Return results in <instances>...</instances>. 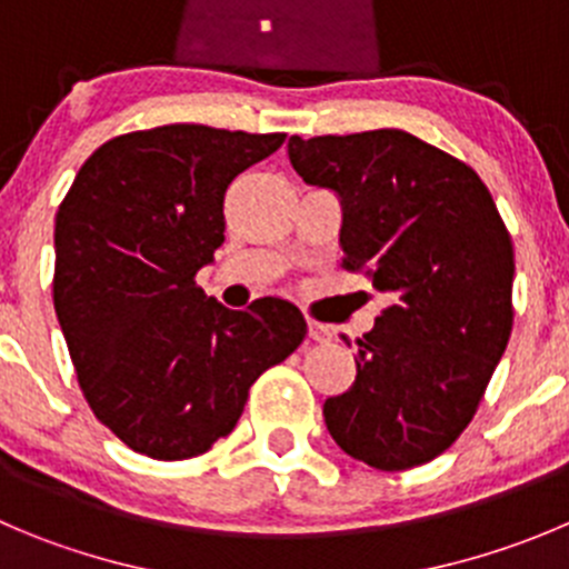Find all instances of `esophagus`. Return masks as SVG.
<instances>
[{
    "instance_id": "34e87169",
    "label": "esophagus",
    "mask_w": 569,
    "mask_h": 569,
    "mask_svg": "<svg viewBox=\"0 0 569 569\" xmlns=\"http://www.w3.org/2000/svg\"><path fill=\"white\" fill-rule=\"evenodd\" d=\"M310 338L318 340V343H329L332 340V329L321 321H310Z\"/></svg>"
}]
</instances>
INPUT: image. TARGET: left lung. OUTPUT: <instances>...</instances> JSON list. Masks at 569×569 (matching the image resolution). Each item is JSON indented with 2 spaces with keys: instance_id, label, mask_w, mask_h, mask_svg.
Segmentation results:
<instances>
[{
  "instance_id": "8db88e82",
  "label": "left lung",
  "mask_w": 569,
  "mask_h": 569,
  "mask_svg": "<svg viewBox=\"0 0 569 569\" xmlns=\"http://www.w3.org/2000/svg\"><path fill=\"white\" fill-rule=\"evenodd\" d=\"M293 170L343 200V268L391 296L323 421L346 456L421 467L467 430L513 327V246L467 161L413 133L290 137Z\"/></svg>"
}]
</instances>
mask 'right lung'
Instances as JSON below:
<instances>
[{
	"label": "right lung",
	"mask_w": 569,
	"mask_h": 569,
	"mask_svg": "<svg viewBox=\"0 0 569 569\" xmlns=\"http://www.w3.org/2000/svg\"><path fill=\"white\" fill-rule=\"evenodd\" d=\"M281 142L183 122L122 133L86 159L58 207V321L86 402L133 452L212 450L257 377L307 338L290 301L229 310L194 284L226 240L229 183Z\"/></svg>",
	"instance_id": "obj_1"
}]
</instances>
